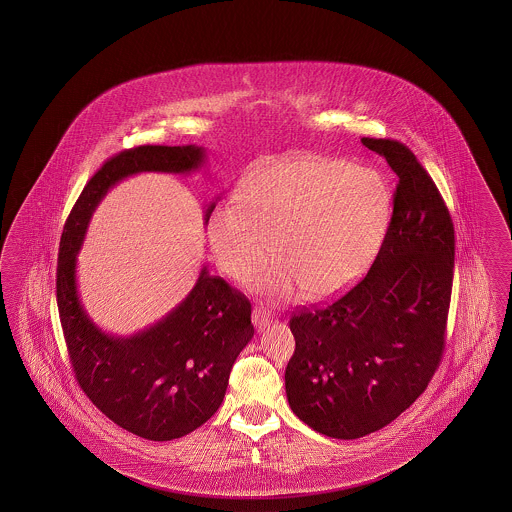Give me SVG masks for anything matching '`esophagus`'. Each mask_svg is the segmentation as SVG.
Masks as SVG:
<instances>
[{
	"instance_id": "esophagus-1",
	"label": "esophagus",
	"mask_w": 512,
	"mask_h": 512,
	"mask_svg": "<svg viewBox=\"0 0 512 512\" xmlns=\"http://www.w3.org/2000/svg\"><path fill=\"white\" fill-rule=\"evenodd\" d=\"M268 323H270V313L263 306H255L253 308V325L257 326V328H263Z\"/></svg>"
}]
</instances>
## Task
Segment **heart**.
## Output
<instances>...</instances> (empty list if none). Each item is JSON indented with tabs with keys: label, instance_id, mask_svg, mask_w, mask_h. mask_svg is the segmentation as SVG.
I'll use <instances>...</instances> for the list:
<instances>
[{
	"label": "heart",
	"instance_id": "1",
	"mask_svg": "<svg viewBox=\"0 0 512 512\" xmlns=\"http://www.w3.org/2000/svg\"><path fill=\"white\" fill-rule=\"evenodd\" d=\"M392 193L372 169L341 159H289L251 172L242 204H219L208 238L221 270L257 276L276 251L281 263L264 274L270 295L323 300L353 285L387 231Z\"/></svg>",
	"mask_w": 512,
	"mask_h": 512
}]
</instances>
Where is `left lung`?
<instances>
[{"instance_id": "8db88e82", "label": "left lung", "mask_w": 512, "mask_h": 512, "mask_svg": "<svg viewBox=\"0 0 512 512\" xmlns=\"http://www.w3.org/2000/svg\"><path fill=\"white\" fill-rule=\"evenodd\" d=\"M362 144L398 176L383 244L355 287L289 321L287 400L334 439L385 428L426 390L445 351L454 276V225L432 176L400 140Z\"/></svg>"}]
</instances>
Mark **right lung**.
I'll use <instances>...</instances> for the list:
<instances>
[{
	"mask_svg": "<svg viewBox=\"0 0 512 512\" xmlns=\"http://www.w3.org/2000/svg\"><path fill=\"white\" fill-rule=\"evenodd\" d=\"M202 157L199 146L152 144L112 155L82 189L60 240L56 300L78 387L114 424L150 441L187 435L219 409L234 360L253 338L251 302L202 268L193 291L163 321L114 338L80 306L77 253L95 206L116 182L142 171H191Z\"/></svg>",
	"mask_w": 512,
	"mask_h": 512,
	"instance_id": "right-lung-1",
	"label": "right lung"
}]
</instances>
